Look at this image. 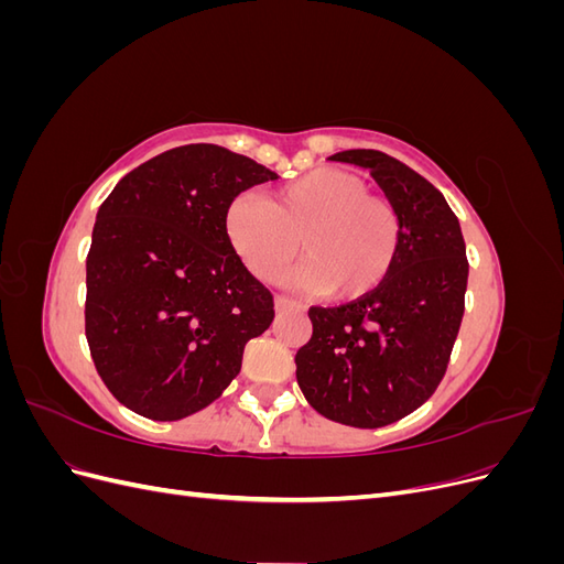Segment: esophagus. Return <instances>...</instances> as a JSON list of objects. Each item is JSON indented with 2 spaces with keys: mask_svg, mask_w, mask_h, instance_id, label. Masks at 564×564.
<instances>
[{
  "mask_svg": "<svg viewBox=\"0 0 564 564\" xmlns=\"http://www.w3.org/2000/svg\"><path fill=\"white\" fill-rule=\"evenodd\" d=\"M303 305H299L296 301L286 299V296H275V311L278 313H292V311H301Z\"/></svg>",
  "mask_w": 564,
  "mask_h": 564,
  "instance_id": "esophagus-1",
  "label": "esophagus"
}]
</instances>
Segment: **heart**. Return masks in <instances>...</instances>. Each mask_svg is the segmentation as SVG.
Listing matches in <instances>:
<instances>
[{
    "mask_svg": "<svg viewBox=\"0 0 564 564\" xmlns=\"http://www.w3.org/2000/svg\"><path fill=\"white\" fill-rule=\"evenodd\" d=\"M228 242L245 268L263 282L296 259L292 282L334 301H352L379 289L398 263L402 218L388 197L338 166H319L280 185L272 199L237 195L226 209Z\"/></svg>",
    "mask_w": 564,
    "mask_h": 564,
    "instance_id": "1",
    "label": "heart"
}]
</instances>
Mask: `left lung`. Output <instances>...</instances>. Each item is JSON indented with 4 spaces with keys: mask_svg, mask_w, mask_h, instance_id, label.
<instances>
[{
    "mask_svg": "<svg viewBox=\"0 0 564 564\" xmlns=\"http://www.w3.org/2000/svg\"><path fill=\"white\" fill-rule=\"evenodd\" d=\"M329 160L369 169L400 212L402 247L371 294L336 308L313 305L296 379L322 416L381 429L412 414L445 377L466 308V242L447 199L414 169L379 150H344Z\"/></svg>",
    "mask_w": 564,
    "mask_h": 564,
    "instance_id": "1",
    "label": "left lung"
}]
</instances>
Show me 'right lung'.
<instances>
[{
	"label": "right lung",
	"mask_w": 564,
	"mask_h": 564,
	"mask_svg": "<svg viewBox=\"0 0 564 564\" xmlns=\"http://www.w3.org/2000/svg\"><path fill=\"white\" fill-rule=\"evenodd\" d=\"M212 143L135 166L100 204L87 256L84 329L98 377L131 412L178 421L212 404L242 369L272 294L228 242L226 209L275 181Z\"/></svg>",
	"instance_id": "add662e5"
}]
</instances>
